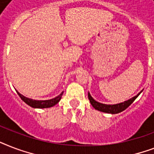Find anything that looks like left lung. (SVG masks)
Returning a JSON list of instances; mask_svg holds the SVG:
<instances>
[{"instance_id":"1","label":"left lung","mask_w":154,"mask_h":154,"mask_svg":"<svg viewBox=\"0 0 154 154\" xmlns=\"http://www.w3.org/2000/svg\"><path fill=\"white\" fill-rule=\"evenodd\" d=\"M141 93H139L137 96L134 97L133 98L129 99L128 101H125L122 103H119V104H116V105H105V104H101V103L97 102V101H95V100L92 97L91 95L89 94V93L88 94V97H89V101L91 103V105H93V107H94L95 109L99 110V111H101V112H108V113L115 114V113H118V112H122V111H124L125 109H126L127 108L129 107V105H131L132 103L135 101V99L140 95Z\"/></svg>"}]
</instances>
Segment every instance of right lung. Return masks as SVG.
Returning a JSON list of instances; mask_svg holds the SVG:
<instances>
[{
    "mask_svg": "<svg viewBox=\"0 0 154 154\" xmlns=\"http://www.w3.org/2000/svg\"><path fill=\"white\" fill-rule=\"evenodd\" d=\"M17 94L20 96V97L21 98L23 101H25L27 105H29V106L32 108H40V109H43V108H49L52 107L53 105H55L56 104H57L59 101H60V98L63 95V93L64 91L60 94L58 95L57 97H56L54 98L50 99V100H45V101H36V100H32V99L28 98L26 97L23 96L20 93H18L17 91Z\"/></svg>",
    "mask_w": 154,
    "mask_h": 154,
    "instance_id": "add662e5",
    "label": "right lung"
}]
</instances>
